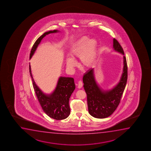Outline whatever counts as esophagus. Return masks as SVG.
Returning a JSON list of instances; mask_svg holds the SVG:
<instances>
[{"label": "esophagus", "mask_w": 151, "mask_h": 151, "mask_svg": "<svg viewBox=\"0 0 151 151\" xmlns=\"http://www.w3.org/2000/svg\"><path fill=\"white\" fill-rule=\"evenodd\" d=\"M83 87V83L81 81H79L78 83V88L79 89H81Z\"/></svg>", "instance_id": "obj_1"}]
</instances>
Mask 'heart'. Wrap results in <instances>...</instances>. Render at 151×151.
<instances>
[{
  "label": "heart",
  "instance_id": "b5f03b06",
  "mask_svg": "<svg viewBox=\"0 0 151 151\" xmlns=\"http://www.w3.org/2000/svg\"><path fill=\"white\" fill-rule=\"evenodd\" d=\"M71 57L66 58V65L70 68L76 66L75 58H80V62L85 68H90L94 63L97 57V41L83 37L75 44L70 48Z\"/></svg>",
  "mask_w": 151,
  "mask_h": 151
}]
</instances>
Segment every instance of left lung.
<instances>
[{
	"instance_id": "obj_1",
	"label": "left lung",
	"mask_w": 151,
	"mask_h": 151,
	"mask_svg": "<svg viewBox=\"0 0 151 151\" xmlns=\"http://www.w3.org/2000/svg\"><path fill=\"white\" fill-rule=\"evenodd\" d=\"M113 47L116 52L124 55V51L116 39L113 40ZM83 88L87 95L88 111L94 118H107L118 107L124 92L127 80V65L126 57L123 56V69L119 83L112 89L104 90L95 81L94 68H91L83 76Z\"/></svg>"
}]
</instances>
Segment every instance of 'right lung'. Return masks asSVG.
Instances as JSON below:
<instances>
[{
    "label": "right lung",
    "mask_w": 151,
    "mask_h": 151,
    "mask_svg": "<svg viewBox=\"0 0 151 151\" xmlns=\"http://www.w3.org/2000/svg\"><path fill=\"white\" fill-rule=\"evenodd\" d=\"M59 32L57 30L46 32L40 36L33 44L30 54V59L32 57L42 40L50 33ZM29 72L32 81L33 89L35 91L42 109L48 116L57 120H63L70 114L69 99L75 89L74 80L72 77H60L56 89L50 94H45L35 83L31 74V66L29 64Z\"/></svg>",
    "instance_id": "1"
}]
</instances>
